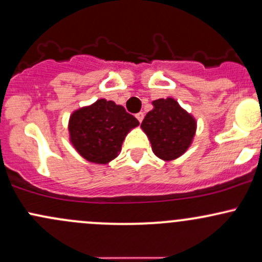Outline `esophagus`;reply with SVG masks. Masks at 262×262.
I'll return each instance as SVG.
<instances>
[{
  "mask_svg": "<svg viewBox=\"0 0 262 262\" xmlns=\"http://www.w3.org/2000/svg\"><path fill=\"white\" fill-rule=\"evenodd\" d=\"M136 118L138 119V122L142 123L143 119H144V113H143V112H139V113L136 114Z\"/></svg>",
  "mask_w": 262,
  "mask_h": 262,
  "instance_id": "esophagus-1",
  "label": "esophagus"
}]
</instances>
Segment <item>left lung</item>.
<instances>
[{"label": "left lung", "instance_id": "8db88e82", "mask_svg": "<svg viewBox=\"0 0 262 262\" xmlns=\"http://www.w3.org/2000/svg\"><path fill=\"white\" fill-rule=\"evenodd\" d=\"M153 105V111L146 114L140 126L157 157L164 160L175 159L190 145L196 123L173 98L157 99Z\"/></svg>", "mask_w": 262, "mask_h": 262}]
</instances>
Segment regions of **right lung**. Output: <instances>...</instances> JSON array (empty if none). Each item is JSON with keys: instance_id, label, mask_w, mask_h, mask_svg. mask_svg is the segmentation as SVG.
I'll use <instances>...</instances> for the list:
<instances>
[{"instance_id": "obj_1", "label": "right lung", "mask_w": 262, "mask_h": 262, "mask_svg": "<svg viewBox=\"0 0 262 262\" xmlns=\"http://www.w3.org/2000/svg\"><path fill=\"white\" fill-rule=\"evenodd\" d=\"M138 124L137 118L122 105L99 99L72 114L71 142L89 162L107 164L120 153L125 136Z\"/></svg>"}]
</instances>
